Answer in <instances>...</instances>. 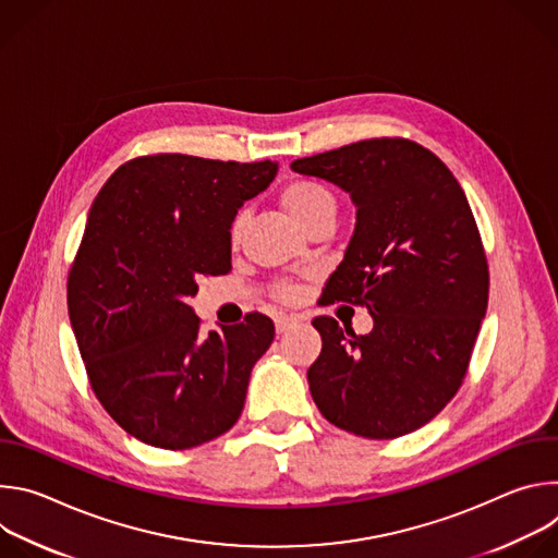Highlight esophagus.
Masks as SVG:
<instances>
[{
  "label": "esophagus",
  "mask_w": 558,
  "mask_h": 558,
  "mask_svg": "<svg viewBox=\"0 0 558 558\" xmlns=\"http://www.w3.org/2000/svg\"><path fill=\"white\" fill-rule=\"evenodd\" d=\"M300 323V317L298 315H278L276 317V331L278 333H284V331H289L293 325H298Z\"/></svg>",
  "instance_id": "34e87169"
}]
</instances>
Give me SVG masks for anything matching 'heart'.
Returning a JSON list of instances; mask_svg holds the SVG:
<instances>
[{
    "mask_svg": "<svg viewBox=\"0 0 558 558\" xmlns=\"http://www.w3.org/2000/svg\"><path fill=\"white\" fill-rule=\"evenodd\" d=\"M280 205L284 207V211L291 216L293 222H298L304 231L311 229L317 222H331L338 209V201L336 194L320 181L313 179H293L289 181L282 192H280ZM243 225H245V216L238 214L231 220L229 227V238L231 243L238 245L243 233ZM276 295L284 302H291L300 295V289L291 282H282L276 287Z\"/></svg>",
    "mask_w": 558,
    "mask_h": 558,
    "instance_id": "1",
    "label": "heart"
}]
</instances>
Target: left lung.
<instances>
[{
  "label": "left lung",
  "mask_w": 558,
  "mask_h": 558,
  "mask_svg": "<svg viewBox=\"0 0 558 558\" xmlns=\"http://www.w3.org/2000/svg\"><path fill=\"white\" fill-rule=\"evenodd\" d=\"M291 170L340 185L357 205L325 304L366 306L375 323L355 336L313 317L323 336L306 371L313 402L357 437L409 435L459 390L488 306L490 271L468 198L437 154L402 136L298 158Z\"/></svg>",
  "instance_id": "left-lung-1"
}]
</instances>
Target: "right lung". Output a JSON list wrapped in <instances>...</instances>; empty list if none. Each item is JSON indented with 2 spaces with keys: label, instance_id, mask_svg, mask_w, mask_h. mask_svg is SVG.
<instances>
[{
  "label": "right lung",
  "instance_id": "1",
  "mask_svg": "<svg viewBox=\"0 0 558 558\" xmlns=\"http://www.w3.org/2000/svg\"><path fill=\"white\" fill-rule=\"evenodd\" d=\"M271 161L147 154L97 194L68 274L70 325L106 413L143 444L185 450L243 413L271 317L201 333L187 300L231 271V220L276 177Z\"/></svg>",
  "mask_w": 558,
  "mask_h": 558
}]
</instances>
